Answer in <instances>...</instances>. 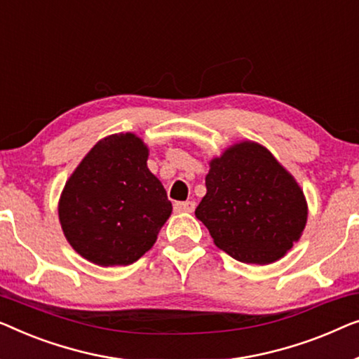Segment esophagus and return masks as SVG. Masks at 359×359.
I'll return each instance as SVG.
<instances>
[{
    "label": "esophagus",
    "instance_id": "34e87169",
    "mask_svg": "<svg viewBox=\"0 0 359 359\" xmlns=\"http://www.w3.org/2000/svg\"><path fill=\"white\" fill-rule=\"evenodd\" d=\"M174 210L177 213H191L195 210V201H177L174 205Z\"/></svg>",
    "mask_w": 359,
    "mask_h": 359
}]
</instances>
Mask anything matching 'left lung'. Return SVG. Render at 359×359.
<instances>
[{"label":"left lung","instance_id":"left-lung-1","mask_svg":"<svg viewBox=\"0 0 359 359\" xmlns=\"http://www.w3.org/2000/svg\"><path fill=\"white\" fill-rule=\"evenodd\" d=\"M206 195L195 216L216 247L242 264L283 259L306 228L307 200L292 174L264 144L242 140L210 159Z\"/></svg>","mask_w":359,"mask_h":359}]
</instances>
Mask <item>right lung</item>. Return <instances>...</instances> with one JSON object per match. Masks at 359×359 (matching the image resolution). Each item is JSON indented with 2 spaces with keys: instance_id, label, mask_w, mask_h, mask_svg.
Here are the masks:
<instances>
[{
  "instance_id": "right-lung-1",
  "label": "right lung",
  "mask_w": 359,
  "mask_h": 359,
  "mask_svg": "<svg viewBox=\"0 0 359 359\" xmlns=\"http://www.w3.org/2000/svg\"><path fill=\"white\" fill-rule=\"evenodd\" d=\"M148 156L138 135H109L65 184L60 224L69 245L90 264H133L154 245L172 213L164 185L148 169Z\"/></svg>"
}]
</instances>
